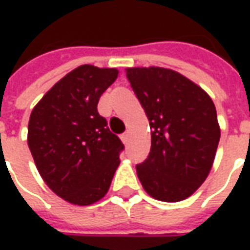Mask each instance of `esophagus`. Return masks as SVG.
<instances>
[{"instance_id": "esophagus-1", "label": "esophagus", "mask_w": 250, "mask_h": 250, "mask_svg": "<svg viewBox=\"0 0 250 250\" xmlns=\"http://www.w3.org/2000/svg\"><path fill=\"white\" fill-rule=\"evenodd\" d=\"M120 139H122V142H123L125 145H127V142H128V132L122 134V135H120Z\"/></svg>"}]
</instances>
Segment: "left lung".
<instances>
[{
    "instance_id": "obj_1",
    "label": "left lung",
    "mask_w": 250,
    "mask_h": 250,
    "mask_svg": "<svg viewBox=\"0 0 250 250\" xmlns=\"http://www.w3.org/2000/svg\"><path fill=\"white\" fill-rule=\"evenodd\" d=\"M145 108L151 148L136 166L142 186L152 198L179 202L208 178L221 130L213 100L198 84L162 66L125 68Z\"/></svg>"
}]
</instances>
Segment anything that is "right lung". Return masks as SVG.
<instances>
[{
	"label": "right lung",
	"instance_id": "obj_1",
	"mask_svg": "<svg viewBox=\"0 0 250 250\" xmlns=\"http://www.w3.org/2000/svg\"><path fill=\"white\" fill-rule=\"evenodd\" d=\"M116 68L84 64L60 79L32 109L28 146L46 186L66 202L88 206L108 191L123 143L98 112Z\"/></svg>",
	"mask_w": 250,
	"mask_h": 250
}]
</instances>
